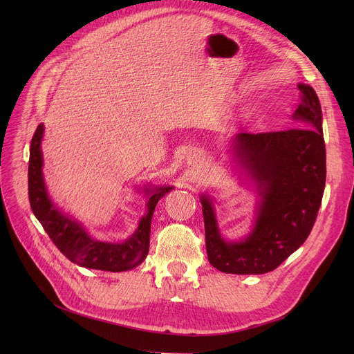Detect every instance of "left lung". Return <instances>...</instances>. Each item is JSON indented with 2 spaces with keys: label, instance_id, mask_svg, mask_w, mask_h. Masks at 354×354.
I'll return each mask as SVG.
<instances>
[{
  "label": "left lung",
  "instance_id": "1",
  "mask_svg": "<svg viewBox=\"0 0 354 354\" xmlns=\"http://www.w3.org/2000/svg\"><path fill=\"white\" fill-rule=\"evenodd\" d=\"M299 90L300 103L291 115L295 127L238 133L232 139V162L241 180L252 183L258 194L250 234L238 241L225 239L212 198L207 194L199 198L208 259L222 272H270L299 250L313 230L326 185L323 113L311 86L299 83Z\"/></svg>",
  "mask_w": 354,
  "mask_h": 354
}]
</instances>
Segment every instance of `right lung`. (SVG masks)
<instances>
[{
	"label": "right lung",
	"instance_id": "add662e5",
	"mask_svg": "<svg viewBox=\"0 0 354 354\" xmlns=\"http://www.w3.org/2000/svg\"><path fill=\"white\" fill-rule=\"evenodd\" d=\"M44 124L40 123L31 139L28 162V198L30 205L40 224L71 263L84 268L120 272L129 271L145 261L149 252L151 222L156 203L172 191L171 185H145L142 191L147 196L146 214L140 218L138 230L122 243H110L91 236L82 222L64 214L51 201L43 176L41 140Z\"/></svg>",
	"mask_w": 354,
	"mask_h": 354
}]
</instances>
